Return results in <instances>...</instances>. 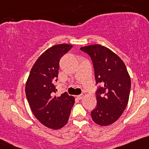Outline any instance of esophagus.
Instances as JSON below:
<instances>
[{
	"label": "esophagus",
	"mask_w": 149,
	"mask_h": 149,
	"mask_svg": "<svg viewBox=\"0 0 149 149\" xmlns=\"http://www.w3.org/2000/svg\"><path fill=\"white\" fill-rule=\"evenodd\" d=\"M76 97H77V98L78 99V100H81L83 97V95H77L76 96Z\"/></svg>",
	"instance_id": "1"
}]
</instances>
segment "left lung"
Here are the masks:
<instances>
[{
    "instance_id": "1",
    "label": "left lung",
    "mask_w": 149,
    "mask_h": 149,
    "mask_svg": "<svg viewBox=\"0 0 149 149\" xmlns=\"http://www.w3.org/2000/svg\"><path fill=\"white\" fill-rule=\"evenodd\" d=\"M80 49L91 56L96 83L102 84L95 92L97 105L91 117L99 125H112L128 104L131 80L127 67L116 54L102 45H89Z\"/></svg>"
}]
</instances>
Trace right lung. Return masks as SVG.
I'll return each mask as SVG.
<instances>
[{
    "label": "right lung",
    "mask_w": 149,
    "mask_h": 149,
    "mask_svg": "<svg viewBox=\"0 0 149 149\" xmlns=\"http://www.w3.org/2000/svg\"><path fill=\"white\" fill-rule=\"evenodd\" d=\"M72 47L61 44L46 50L33 65L26 83L25 94L32 112L42 125L53 130L66 125L74 104V97L66 92L54 97L59 61Z\"/></svg>",
    "instance_id": "obj_1"
}]
</instances>
